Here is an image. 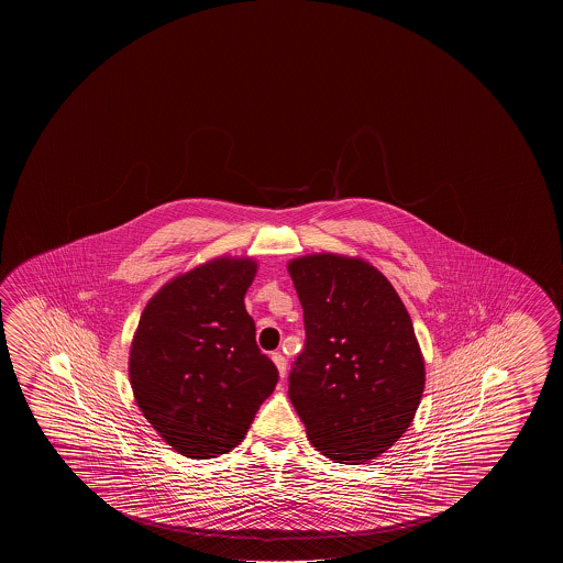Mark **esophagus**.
I'll list each match as a JSON object with an SVG mask.
<instances>
[{
  "mask_svg": "<svg viewBox=\"0 0 563 563\" xmlns=\"http://www.w3.org/2000/svg\"><path fill=\"white\" fill-rule=\"evenodd\" d=\"M271 360H273V363H275V365H277V369H278V375H280V378H285V375H286V360H285V355H283V353H273V355H271Z\"/></svg>",
  "mask_w": 563,
  "mask_h": 563,
  "instance_id": "1",
  "label": "esophagus"
}]
</instances>
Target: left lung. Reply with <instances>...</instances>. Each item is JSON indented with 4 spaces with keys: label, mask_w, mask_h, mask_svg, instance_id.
Returning a JSON list of instances; mask_svg holds the SVG:
<instances>
[{
    "label": "left lung",
    "mask_w": 563,
    "mask_h": 563,
    "mask_svg": "<svg viewBox=\"0 0 563 563\" xmlns=\"http://www.w3.org/2000/svg\"><path fill=\"white\" fill-rule=\"evenodd\" d=\"M305 310V350L288 397L313 448L360 465L387 452L424 393L415 325L387 278L360 258L310 255L288 265Z\"/></svg>",
    "instance_id": "obj_1"
}]
</instances>
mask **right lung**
Instances as JSON below:
<instances>
[{"label":"right lung","mask_w":563,"mask_h":563,"mask_svg":"<svg viewBox=\"0 0 563 563\" xmlns=\"http://www.w3.org/2000/svg\"><path fill=\"white\" fill-rule=\"evenodd\" d=\"M255 271L251 258H216L163 286L141 313L131 388L148 424L186 457L231 452L277 387L243 305Z\"/></svg>","instance_id":"right-lung-1"}]
</instances>
